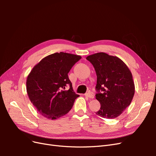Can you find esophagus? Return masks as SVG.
Listing matches in <instances>:
<instances>
[{"instance_id": "esophagus-1", "label": "esophagus", "mask_w": 156, "mask_h": 156, "mask_svg": "<svg viewBox=\"0 0 156 156\" xmlns=\"http://www.w3.org/2000/svg\"><path fill=\"white\" fill-rule=\"evenodd\" d=\"M85 96L87 98H91V99H93L94 98V96L93 95V94L92 93H90V92L85 94Z\"/></svg>"}]
</instances>
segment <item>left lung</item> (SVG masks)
<instances>
[{
    "label": "left lung",
    "mask_w": 156,
    "mask_h": 156,
    "mask_svg": "<svg viewBox=\"0 0 156 156\" xmlns=\"http://www.w3.org/2000/svg\"><path fill=\"white\" fill-rule=\"evenodd\" d=\"M97 75L96 98L101 107L96 114L107 119L120 116L132 101L135 84L131 71L117 56L105 53L89 55Z\"/></svg>",
    "instance_id": "1"
}]
</instances>
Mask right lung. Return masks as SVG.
Instances as JSON below:
<instances>
[{
    "instance_id": "right-lung-1",
    "label": "right lung",
    "mask_w": 156,
    "mask_h": 156,
    "mask_svg": "<svg viewBox=\"0 0 156 156\" xmlns=\"http://www.w3.org/2000/svg\"><path fill=\"white\" fill-rule=\"evenodd\" d=\"M81 56L55 53L45 56L32 68L27 79V92L40 115L55 120L72 109L79 96L74 92L68 73ZM69 85L70 88L66 91Z\"/></svg>"
}]
</instances>
